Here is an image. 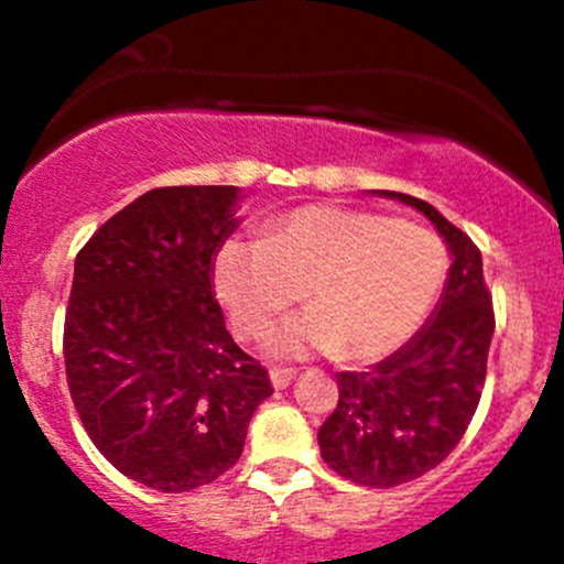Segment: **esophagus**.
Returning a JSON list of instances; mask_svg holds the SVG:
<instances>
[{"label":"esophagus","mask_w":564,"mask_h":564,"mask_svg":"<svg viewBox=\"0 0 564 564\" xmlns=\"http://www.w3.org/2000/svg\"><path fill=\"white\" fill-rule=\"evenodd\" d=\"M294 379H297V371H294V368H272V371H270V382H272V388H275V390L289 388Z\"/></svg>","instance_id":"esophagus-1"}]
</instances>
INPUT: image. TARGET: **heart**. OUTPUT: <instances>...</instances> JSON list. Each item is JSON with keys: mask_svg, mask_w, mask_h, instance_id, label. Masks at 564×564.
I'll list each match as a JSON object with an SVG mask.
<instances>
[{"mask_svg": "<svg viewBox=\"0 0 564 564\" xmlns=\"http://www.w3.org/2000/svg\"><path fill=\"white\" fill-rule=\"evenodd\" d=\"M447 278L434 231L366 209L308 204L229 237L213 261L220 303L242 338H261L303 289L311 305L270 338L278 355L338 351L371 362L412 338Z\"/></svg>", "mask_w": 564, "mask_h": 564, "instance_id": "b5f03b06", "label": "heart"}]
</instances>
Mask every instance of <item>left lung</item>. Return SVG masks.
Returning <instances> with one entry per match:
<instances>
[{
	"label": "left lung",
	"instance_id": "obj_1",
	"mask_svg": "<svg viewBox=\"0 0 564 564\" xmlns=\"http://www.w3.org/2000/svg\"><path fill=\"white\" fill-rule=\"evenodd\" d=\"M377 193L423 213L453 256L429 322L368 371H340L338 406L318 429L329 469L357 486L392 488L440 466L471 423L486 382L494 308L482 256L464 231L423 198Z\"/></svg>",
	"mask_w": 564,
	"mask_h": 564
}]
</instances>
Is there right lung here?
<instances>
[{
	"mask_svg": "<svg viewBox=\"0 0 564 564\" xmlns=\"http://www.w3.org/2000/svg\"><path fill=\"white\" fill-rule=\"evenodd\" d=\"M235 185L155 187L76 256L65 314L73 403L104 456L163 494L237 464L264 368L229 335L213 261L237 229Z\"/></svg>",
	"mask_w": 564,
	"mask_h": 564,
	"instance_id": "right-lung-1",
	"label": "right lung"
}]
</instances>
